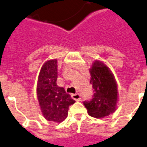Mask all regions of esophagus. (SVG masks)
<instances>
[{
  "label": "esophagus",
  "mask_w": 147,
  "mask_h": 147,
  "mask_svg": "<svg viewBox=\"0 0 147 147\" xmlns=\"http://www.w3.org/2000/svg\"><path fill=\"white\" fill-rule=\"evenodd\" d=\"M71 98L75 100L79 101L81 100V96L79 95V93H76V94H71Z\"/></svg>",
  "instance_id": "esophagus-1"
}]
</instances>
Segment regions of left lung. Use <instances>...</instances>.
I'll use <instances>...</instances> for the list:
<instances>
[{
  "mask_svg": "<svg viewBox=\"0 0 147 147\" xmlns=\"http://www.w3.org/2000/svg\"><path fill=\"white\" fill-rule=\"evenodd\" d=\"M93 98L83 102L91 117L103 118L115 112L118 102V87L114 75L104 63L95 61L90 68Z\"/></svg>",
  "mask_w": 147,
  "mask_h": 147,
  "instance_id": "1",
  "label": "left lung"
}]
</instances>
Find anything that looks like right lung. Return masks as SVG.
<instances>
[{
	"label": "right lung",
	"mask_w": 147,
	"mask_h": 147,
	"mask_svg": "<svg viewBox=\"0 0 147 147\" xmlns=\"http://www.w3.org/2000/svg\"><path fill=\"white\" fill-rule=\"evenodd\" d=\"M57 61L43 64L38 76L36 93L40 109L47 120L61 122L68 117L69 106L76 101L57 85Z\"/></svg>",
	"instance_id": "1"
}]
</instances>
